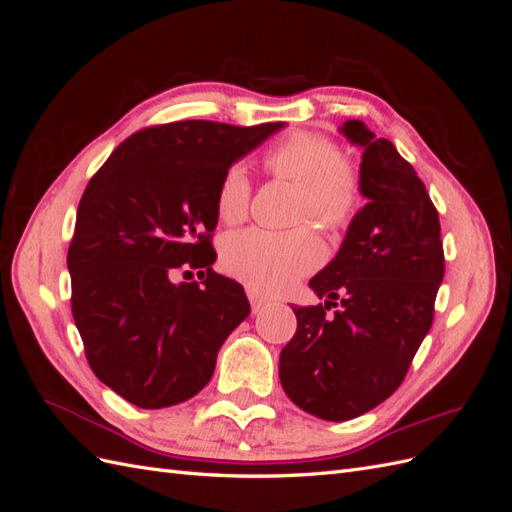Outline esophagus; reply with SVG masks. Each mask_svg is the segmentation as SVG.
Here are the masks:
<instances>
[{
    "label": "esophagus",
    "instance_id": "esophagus-1",
    "mask_svg": "<svg viewBox=\"0 0 512 512\" xmlns=\"http://www.w3.org/2000/svg\"><path fill=\"white\" fill-rule=\"evenodd\" d=\"M247 299H250V305H252L254 312H260L262 307H267V299L262 297V294H258L256 290H252V288H247Z\"/></svg>",
    "mask_w": 512,
    "mask_h": 512
}]
</instances>
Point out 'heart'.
<instances>
[{
    "mask_svg": "<svg viewBox=\"0 0 512 512\" xmlns=\"http://www.w3.org/2000/svg\"><path fill=\"white\" fill-rule=\"evenodd\" d=\"M262 166L269 175L299 185L301 215L339 228L350 224L361 207L359 170L329 136L292 132L262 156ZM250 198L252 183L245 170L226 168L213 194L218 218L226 224L241 222ZM322 254L320 239L307 228L288 232L245 228L230 232L220 245L224 271L260 294L286 292L318 265Z\"/></svg>",
    "mask_w": 512,
    "mask_h": 512,
    "instance_id": "b5f03b06",
    "label": "heart"
}]
</instances>
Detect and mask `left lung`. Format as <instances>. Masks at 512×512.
<instances>
[{
    "label": "left lung",
    "mask_w": 512,
    "mask_h": 512,
    "mask_svg": "<svg viewBox=\"0 0 512 512\" xmlns=\"http://www.w3.org/2000/svg\"><path fill=\"white\" fill-rule=\"evenodd\" d=\"M342 132L363 147L369 203L342 250L309 280L324 303L292 307L297 333L280 354V380L301 410L348 421L374 410L404 382L433 322L444 277L440 218L408 160L363 121ZM337 306L333 317L328 309Z\"/></svg>",
    "instance_id": "obj_1"
}]
</instances>
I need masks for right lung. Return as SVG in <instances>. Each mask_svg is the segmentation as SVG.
<instances>
[{"label": "right lung", "instance_id": "1", "mask_svg": "<svg viewBox=\"0 0 512 512\" xmlns=\"http://www.w3.org/2000/svg\"><path fill=\"white\" fill-rule=\"evenodd\" d=\"M282 126H149L89 179L68 247L72 316L91 371L130 404L158 410L203 391L250 314L243 286L211 269L213 194L232 162ZM177 270L199 280L173 285Z\"/></svg>", "mask_w": 512, "mask_h": 512}]
</instances>
